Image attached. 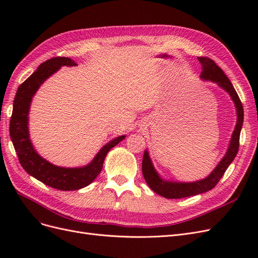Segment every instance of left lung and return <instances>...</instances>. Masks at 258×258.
<instances>
[{"instance_id":"8db88e82","label":"left lung","mask_w":258,"mask_h":258,"mask_svg":"<svg viewBox=\"0 0 258 258\" xmlns=\"http://www.w3.org/2000/svg\"><path fill=\"white\" fill-rule=\"evenodd\" d=\"M198 60L201 64V74L200 79L204 81H210L215 83L218 87L228 93L231 100L233 101L237 112V123L235 130L232 132L230 138V142L227 148V152L224 155L221 161L207 177L199 179L195 182H176L169 181L160 176L155 169L152 159L150 157L148 151L145 150L142 161V172L145 178V182L150 186V188L160 196L168 199H179L185 197L195 196L202 192L209 191L215 187L218 181L224 175L225 171L227 170L232 160L235 159L239 150V139L242 124H243V106L239 99L236 89L233 88L231 82L227 76L225 75L223 70L216 66L213 60L206 57H198Z\"/></svg>"}]
</instances>
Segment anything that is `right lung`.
Wrapping results in <instances>:
<instances>
[{
  "label": "right lung",
  "mask_w": 258,
  "mask_h": 258,
  "mask_svg": "<svg viewBox=\"0 0 258 258\" xmlns=\"http://www.w3.org/2000/svg\"><path fill=\"white\" fill-rule=\"evenodd\" d=\"M75 67L71 58H51L37 68L36 71L23 82L14 99L11 117L10 135L17 153L20 165L38 181L59 190H77L95 181L103 167V162L111 148L116 146L126 136H119L106 143L88 165L77 168H66L52 165L35 151L29 135V111L35 92L53 73L63 67Z\"/></svg>",
  "instance_id": "add662e5"
}]
</instances>
